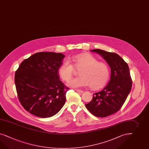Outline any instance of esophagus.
Returning <instances> with one entry per match:
<instances>
[{"mask_svg": "<svg viewBox=\"0 0 149 149\" xmlns=\"http://www.w3.org/2000/svg\"><path fill=\"white\" fill-rule=\"evenodd\" d=\"M75 91L77 92V93H83V91L80 90V89H75Z\"/></svg>", "mask_w": 149, "mask_h": 149, "instance_id": "esophagus-1", "label": "esophagus"}]
</instances>
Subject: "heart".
Listing matches in <instances>:
<instances>
[{"mask_svg":"<svg viewBox=\"0 0 149 149\" xmlns=\"http://www.w3.org/2000/svg\"><path fill=\"white\" fill-rule=\"evenodd\" d=\"M72 60L73 65L70 61L66 60L58 68L59 76L65 81L72 77L75 68L81 69L80 77L69 81V86L76 88L90 87L93 89H99L107 83L110 72L108 65L105 62H99L95 57L88 53L74 55Z\"/></svg>","mask_w":149,"mask_h":149,"instance_id":"heart-1","label":"heart"}]
</instances>
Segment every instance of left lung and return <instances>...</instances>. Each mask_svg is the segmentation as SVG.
<instances>
[{"mask_svg":"<svg viewBox=\"0 0 149 149\" xmlns=\"http://www.w3.org/2000/svg\"><path fill=\"white\" fill-rule=\"evenodd\" d=\"M101 55L111 70L109 84L99 92L93 94L92 100L86 107L94 116L108 117L117 112L131 91L132 81L127 63L119 55L100 49L91 50Z\"/></svg>","mask_w":149,"mask_h":149,"instance_id":"obj_1","label":"left lung"}]
</instances>
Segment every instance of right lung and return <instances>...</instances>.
<instances>
[{"label": "right lung", "mask_w": 149, "mask_h": 149, "mask_svg": "<svg viewBox=\"0 0 149 149\" xmlns=\"http://www.w3.org/2000/svg\"><path fill=\"white\" fill-rule=\"evenodd\" d=\"M64 57L61 53L37 52L24 60L16 71L18 99L33 115L49 118L64 106L69 88L60 80L58 68Z\"/></svg>", "instance_id": "right-lung-1"}]
</instances>
